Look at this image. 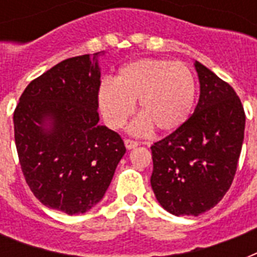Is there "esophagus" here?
Returning <instances> with one entry per match:
<instances>
[{"label":"esophagus","mask_w":257,"mask_h":257,"mask_svg":"<svg viewBox=\"0 0 257 257\" xmlns=\"http://www.w3.org/2000/svg\"><path fill=\"white\" fill-rule=\"evenodd\" d=\"M124 144H125V147H126V149H133L135 147H137V145H139V143L135 140H131V139H125Z\"/></svg>","instance_id":"esophagus-1"}]
</instances>
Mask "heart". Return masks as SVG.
I'll use <instances>...</instances> for the list:
<instances>
[{
    "label": "heart",
    "instance_id": "obj_1",
    "mask_svg": "<svg viewBox=\"0 0 257 257\" xmlns=\"http://www.w3.org/2000/svg\"><path fill=\"white\" fill-rule=\"evenodd\" d=\"M197 86L191 69L181 62L164 58H140L118 70L114 82L98 88V105L105 122L122 128L133 112L141 116L132 125L135 133L176 132L193 112Z\"/></svg>",
    "mask_w": 257,
    "mask_h": 257
}]
</instances>
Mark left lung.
<instances>
[{
    "label": "left lung",
    "mask_w": 257,
    "mask_h": 257,
    "mask_svg": "<svg viewBox=\"0 0 257 257\" xmlns=\"http://www.w3.org/2000/svg\"><path fill=\"white\" fill-rule=\"evenodd\" d=\"M200 98L185 124L151 147V185L176 216H199L231 187L243 147L245 113L228 82L195 61Z\"/></svg>",
    "instance_id": "obj_1"
}]
</instances>
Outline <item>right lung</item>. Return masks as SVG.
I'll return each mask as SVG.
<instances>
[{
  "mask_svg": "<svg viewBox=\"0 0 257 257\" xmlns=\"http://www.w3.org/2000/svg\"><path fill=\"white\" fill-rule=\"evenodd\" d=\"M100 54L68 58L34 78L13 114L26 184L44 205L68 215L104 197L126 151L118 133L98 124Z\"/></svg>",
  "mask_w": 257,
  "mask_h": 257,
  "instance_id": "add662e5",
  "label": "right lung"
}]
</instances>
